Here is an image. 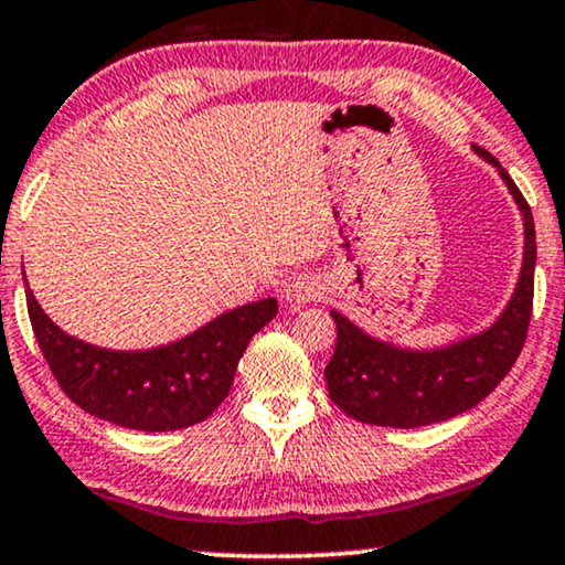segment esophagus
Instances as JSON below:
<instances>
[{
  "label": "esophagus",
  "mask_w": 565,
  "mask_h": 565,
  "mask_svg": "<svg viewBox=\"0 0 565 565\" xmlns=\"http://www.w3.org/2000/svg\"><path fill=\"white\" fill-rule=\"evenodd\" d=\"M323 281L318 276H295L291 281L287 284V300L291 305H305V302H312V300H321L323 297Z\"/></svg>",
  "instance_id": "obj_1"
}]
</instances>
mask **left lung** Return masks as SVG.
I'll return each instance as SVG.
<instances>
[{"mask_svg": "<svg viewBox=\"0 0 565 565\" xmlns=\"http://www.w3.org/2000/svg\"><path fill=\"white\" fill-rule=\"evenodd\" d=\"M473 149L498 168L523 215L526 242L511 302L487 331L439 350H403L379 342L342 312L331 310L337 323V350L323 371L329 397L360 424L416 429L460 416L508 376L526 342L536 263L532 207L505 168L487 149L477 145Z\"/></svg>", "mask_w": 565, "mask_h": 565, "instance_id": "1", "label": "left lung"}]
</instances>
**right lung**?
<instances>
[{"mask_svg": "<svg viewBox=\"0 0 565 565\" xmlns=\"http://www.w3.org/2000/svg\"><path fill=\"white\" fill-rule=\"evenodd\" d=\"M29 318L60 390L81 411L136 431H175L205 420L234 384L249 339L274 321V297L242 305L194 334L145 352H115L67 337L25 287Z\"/></svg>", "mask_w": 565, "mask_h": 565, "instance_id": "add662e5", "label": "right lung"}]
</instances>
